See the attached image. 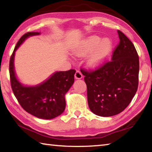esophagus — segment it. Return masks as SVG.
Wrapping results in <instances>:
<instances>
[{"instance_id": "obj_1", "label": "esophagus", "mask_w": 152, "mask_h": 152, "mask_svg": "<svg viewBox=\"0 0 152 152\" xmlns=\"http://www.w3.org/2000/svg\"><path fill=\"white\" fill-rule=\"evenodd\" d=\"M74 77H75L76 79H81L82 78V74L81 73L80 71H76V72L74 75Z\"/></svg>"}]
</instances>
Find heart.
<instances>
[{
	"instance_id": "heart-1",
	"label": "heart",
	"mask_w": 152,
	"mask_h": 152,
	"mask_svg": "<svg viewBox=\"0 0 152 152\" xmlns=\"http://www.w3.org/2000/svg\"><path fill=\"white\" fill-rule=\"evenodd\" d=\"M113 43L109 37L102 39L99 35L89 36L75 49L74 54L78 57L89 56L87 64L91 68H98L102 64L111 53Z\"/></svg>"
}]
</instances>
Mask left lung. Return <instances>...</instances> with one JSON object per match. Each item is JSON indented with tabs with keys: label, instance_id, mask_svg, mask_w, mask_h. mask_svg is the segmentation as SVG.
Here are the masks:
<instances>
[{
	"label": "left lung",
	"instance_id": "1",
	"mask_svg": "<svg viewBox=\"0 0 152 152\" xmlns=\"http://www.w3.org/2000/svg\"><path fill=\"white\" fill-rule=\"evenodd\" d=\"M119 44L112 60L94 72L82 70L87 86L88 107L94 114L111 117L121 113L138 87L140 62L134 45L118 30Z\"/></svg>",
	"mask_w": 152,
	"mask_h": 152
}]
</instances>
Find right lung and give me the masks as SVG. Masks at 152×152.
Here are the masks:
<instances>
[{"mask_svg":"<svg viewBox=\"0 0 152 152\" xmlns=\"http://www.w3.org/2000/svg\"><path fill=\"white\" fill-rule=\"evenodd\" d=\"M40 34V32H29L20 37L10 60V78L12 91L23 109L39 119H51L60 116L65 110V96L74 84L76 70L55 72L42 83L33 86L24 85L19 81L15 70V52L25 39Z\"/></svg>","mask_w":152,"mask_h":152,"instance_id":"1","label":"right lung"}]
</instances>
